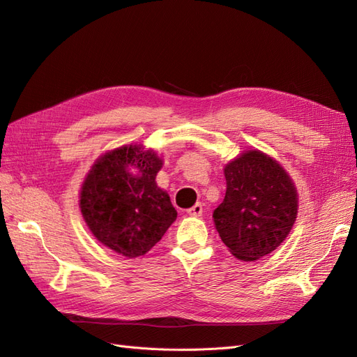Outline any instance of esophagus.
Wrapping results in <instances>:
<instances>
[{
    "instance_id": "34e87169",
    "label": "esophagus",
    "mask_w": 357,
    "mask_h": 357,
    "mask_svg": "<svg viewBox=\"0 0 357 357\" xmlns=\"http://www.w3.org/2000/svg\"><path fill=\"white\" fill-rule=\"evenodd\" d=\"M188 214L189 215H193V218H199V215L202 214V204L201 202H197L193 207H190L188 210Z\"/></svg>"
}]
</instances>
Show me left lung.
<instances>
[{
    "label": "left lung",
    "instance_id": "1",
    "mask_svg": "<svg viewBox=\"0 0 357 357\" xmlns=\"http://www.w3.org/2000/svg\"><path fill=\"white\" fill-rule=\"evenodd\" d=\"M225 199L213 213L229 252L256 261L282 244L296 220L298 193L278 162L248 150L225 167Z\"/></svg>",
    "mask_w": 357,
    "mask_h": 357
}]
</instances>
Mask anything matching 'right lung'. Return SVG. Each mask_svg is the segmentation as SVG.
I'll list each match as a JSON object with an SVG mask.
<instances>
[{
	"label": "right lung",
	"mask_w": 357,
	"mask_h": 357,
	"mask_svg": "<svg viewBox=\"0 0 357 357\" xmlns=\"http://www.w3.org/2000/svg\"><path fill=\"white\" fill-rule=\"evenodd\" d=\"M129 166L139 172L134 175ZM162 159L142 146H123L95 162L80 192V210L95 238L125 257L146 255L177 219L158 188Z\"/></svg>",
	"instance_id": "1"
}]
</instances>
